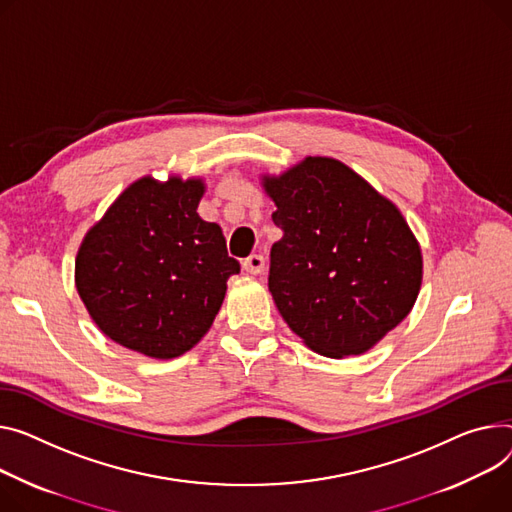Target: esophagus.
Masks as SVG:
<instances>
[{
    "mask_svg": "<svg viewBox=\"0 0 512 512\" xmlns=\"http://www.w3.org/2000/svg\"><path fill=\"white\" fill-rule=\"evenodd\" d=\"M243 269L247 271V274H261V271L265 269V257L263 255H249L245 261H243Z\"/></svg>",
    "mask_w": 512,
    "mask_h": 512,
    "instance_id": "obj_1",
    "label": "esophagus"
}]
</instances>
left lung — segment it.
<instances>
[{"instance_id": "left-lung-1", "label": "left lung", "mask_w": 512, "mask_h": 512, "mask_svg": "<svg viewBox=\"0 0 512 512\" xmlns=\"http://www.w3.org/2000/svg\"><path fill=\"white\" fill-rule=\"evenodd\" d=\"M263 185L284 232L267 278L280 315L323 356L370 350L412 311L422 284V253L401 212L333 158L309 156Z\"/></svg>"}]
</instances>
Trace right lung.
Wrapping results in <instances>:
<instances>
[{"mask_svg":"<svg viewBox=\"0 0 512 512\" xmlns=\"http://www.w3.org/2000/svg\"><path fill=\"white\" fill-rule=\"evenodd\" d=\"M203 183L129 185L90 228L76 288L98 329L150 358H177L212 327L226 280L241 271L222 228L197 214Z\"/></svg>","mask_w":512,"mask_h":512,"instance_id":"add662e5","label":"right lung"}]
</instances>
